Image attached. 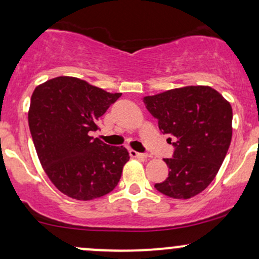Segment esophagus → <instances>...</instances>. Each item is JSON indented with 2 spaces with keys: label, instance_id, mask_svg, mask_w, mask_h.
Segmentation results:
<instances>
[{
  "label": "esophagus",
  "instance_id": "34e87169",
  "mask_svg": "<svg viewBox=\"0 0 259 259\" xmlns=\"http://www.w3.org/2000/svg\"><path fill=\"white\" fill-rule=\"evenodd\" d=\"M130 155L132 156V158H147V154L145 153H138L136 152V150H130Z\"/></svg>",
  "mask_w": 259,
  "mask_h": 259
}]
</instances>
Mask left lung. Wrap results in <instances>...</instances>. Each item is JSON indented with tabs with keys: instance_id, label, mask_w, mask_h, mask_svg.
I'll list each match as a JSON object with an SVG mask.
<instances>
[{
	"instance_id": "obj_1",
	"label": "left lung",
	"mask_w": 259,
	"mask_h": 259,
	"mask_svg": "<svg viewBox=\"0 0 259 259\" xmlns=\"http://www.w3.org/2000/svg\"><path fill=\"white\" fill-rule=\"evenodd\" d=\"M159 130L174 145L166 180L154 187L165 196L188 199L204 191L222 166L232 136V109L210 87L191 85L143 98Z\"/></svg>"
}]
</instances>
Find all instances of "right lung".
Masks as SVG:
<instances>
[{
	"label": "right lung",
	"instance_id": "1",
	"mask_svg": "<svg viewBox=\"0 0 259 259\" xmlns=\"http://www.w3.org/2000/svg\"><path fill=\"white\" fill-rule=\"evenodd\" d=\"M121 93H107L74 77H57L36 87L28 121L46 175L66 196L91 200L117 186L126 148L92 137L98 121Z\"/></svg>",
	"mask_w": 259,
	"mask_h": 259
}]
</instances>
